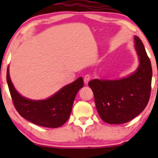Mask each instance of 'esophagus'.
<instances>
[{
    "label": "esophagus",
    "mask_w": 158,
    "mask_h": 158,
    "mask_svg": "<svg viewBox=\"0 0 158 158\" xmlns=\"http://www.w3.org/2000/svg\"><path fill=\"white\" fill-rule=\"evenodd\" d=\"M90 79H91V76L89 75V74H87V75H85L84 77V82L85 84H88Z\"/></svg>",
    "instance_id": "esophagus-1"
}]
</instances>
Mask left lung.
<instances>
[{"label":"left lung","instance_id":"obj_1","mask_svg":"<svg viewBox=\"0 0 158 158\" xmlns=\"http://www.w3.org/2000/svg\"><path fill=\"white\" fill-rule=\"evenodd\" d=\"M139 65L129 77L119 80L94 79L88 85L99 117L109 124H123L139 115L147 106L152 89L151 61L140 39L135 36Z\"/></svg>","mask_w":158,"mask_h":158}]
</instances>
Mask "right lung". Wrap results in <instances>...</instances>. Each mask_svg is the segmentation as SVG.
<instances>
[{
	"instance_id": "1",
	"label": "right lung",
	"mask_w": 158,
	"mask_h": 158,
	"mask_svg": "<svg viewBox=\"0 0 158 158\" xmlns=\"http://www.w3.org/2000/svg\"><path fill=\"white\" fill-rule=\"evenodd\" d=\"M6 81L16 110L24 119L38 126L58 128L67 122L71 113L76 95L83 87V79L79 77L44 100H31L16 91L11 81L9 68Z\"/></svg>"
}]
</instances>
